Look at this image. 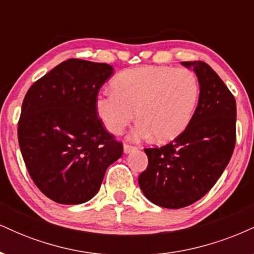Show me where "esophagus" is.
<instances>
[{"instance_id": "34e87169", "label": "esophagus", "mask_w": 254, "mask_h": 254, "mask_svg": "<svg viewBox=\"0 0 254 254\" xmlns=\"http://www.w3.org/2000/svg\"><path fill=\"white\" fill-rule=\"evenodd\" d=\"M137 148L133 147V145H130V144H124V153L125 154H129L131 153V151L136 150Z\"/></svg>"}]
</instances>
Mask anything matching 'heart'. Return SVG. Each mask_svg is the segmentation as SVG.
<instances>
[{"label": "heart", "instance_id": "obj_1", "mask_svg": "<svg viewBox=\"0 0 254 254\" xmlns=\"http://www.w3.org/2000/svg\"><path fill=\"white\" fill-rule=\"evenodd\" d=\"M115 90H105L95 107L105 127L121 135L136 117L133 139L154 135L168 142L180 136L193 118L199 82L193 71L167 65H147L122 71L113 81Z\"/></svg>", "mask_w": 254, "mask_h": 254}]
</instances>
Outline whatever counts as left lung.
<instances>
[{"label":"left lung","instance_id":"obj_1","mask_svg":"<svg viewBox=\"0 0 254 254\" xmlns=\"http://www.w3.org/2000/svg\"><path fill=\"white\" fill-rule=\"evenodd\" d=\"M182 64L193 68L199 82L193 118L168 144L144 149L148 167L138 177L144 196L167 209L191 205L210 191L228 165L237 138V104L228 87L205 62Z\"/></svg>","mask_w":254,"mask_h":254}]
</instances>
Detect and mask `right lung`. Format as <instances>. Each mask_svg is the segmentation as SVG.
<instances>
[{"label":"right lung","mask_w":254,"mask_h":254,"mask_svg":"<svg viewBox=\"0 0 254 254\" xmlns=\"http://www.w3.org/2000/svg\"><path fill=\"white\" fill-rule=\"evenodd\" d=\"M113 74L106 63L64 61L26 93L17 124L20 150L37 188L54 202L81 204L98 193L123 144L98 118V93Z\"/></svg>","instance_id":"1"}]
</instances>
